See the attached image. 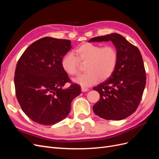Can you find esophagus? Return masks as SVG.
<instances>
[{"instance_id": "1", "label": "esophagus", "mask_w": 159, "mask_h": 159, "mask_svg": "<svg viewBox=\"0 0 159 159\" xmlns=\"http://www.w3.org/2000/svg\"><path fill=\"white\" fill-rule=\"evenodd\" d=\"M89 90V89L88 88H85V87H81V91H83V92H86V91H88Z\"/></svg>"}]
</instances>
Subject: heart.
<instances>
[{
	"mask_svg": "<svg viewBox=\"0 0 159 159\" xmlns=\"http://www.w3.org/2000/svg\"><path fill=\"white\" fill-rule=\"evenodd\" d=\"M75 54L68 52L61 61L62 68L70 75L79 73L81 64H86L85 73L76 77L75 83L83 87L92 85L100 80L108 79L116 68L118 52L111 45L102 46L92 43H84L74 50Z\"/></svg>",
	"mask_w": 159,
	"mask_h": 159,
	"instance_id": "heart-1",
	"label": "heart"
}]
</instances>
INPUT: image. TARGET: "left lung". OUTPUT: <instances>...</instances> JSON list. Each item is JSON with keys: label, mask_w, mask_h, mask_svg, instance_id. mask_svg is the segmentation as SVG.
Segmentation results:
<instances>
[{"label": "left lung", "mask_w": 159, "mask_h": 159, "mask_svg": "<svg viewBox=\"0 0 159 159\" xmlns=\"http://www.w3.org/2000/svg\"><path fill=\"white\" fill-rule=\"evenodd\" d=\"M110 40L118 52L117 65L107 80L93 88L100 95L93 110L103 119L121 120L133 114L140 103L146 85L145 69L138 48L119 34L95 37L89 42Z\"/></svg>", "instance_id": "obj_1"}]
</instances>
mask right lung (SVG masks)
I'll return each instance as SVG.
<instances>
[{
    "mask_svg": "<svg viewBox=\"0 0 159 159\" xmlns=\"http://www.w3.org/2000/svg\"><path fill=\"white\" fill-rule=\"evenodd\" d=\"M71 48V41L44 37L36 40L19 58L14 85L20 107L33 121L54 125L69 115L71 103L81 93L61 65L63 57ZM71 84L64 89L66 83Z\"/></svg>",
    "mask_w": 159,
    "mask_h": 159,
    "instance_id": "1",
    "label": "right lung"
}]
</instances>
